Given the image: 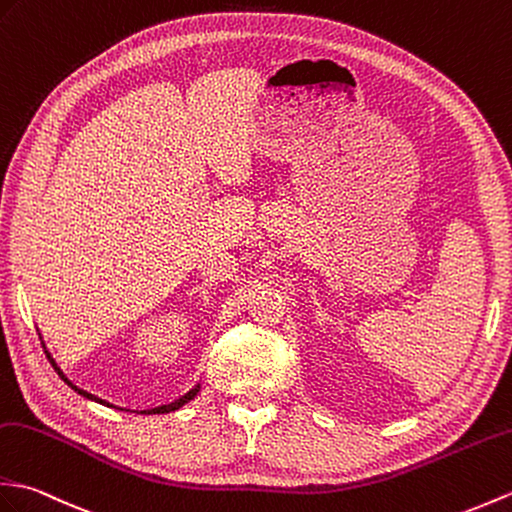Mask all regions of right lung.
I'll return each instance as SVG.
<instances>
[{
	"instance_id": "1",
	"label": "right lung",
	"mask_w": 512,
	"mask_h": 512,
	"mask_svg": "<svg viewBox=\"0 0 512 512\" xmlns=\"http://www.w3.org/2000/svg\"><path fill=\"white\" fill-rule=\"evenodd\" d=\"M50 362H52V366L56 368V373H58V375H61V377L65 379V382H67V386H71V388H74V390L78 392V395H82V397H87V399H93V401H98V403H104V406H109V403H106V401H102V399H98V397H93V395H91V392H85V390H80L78 386H74V384H71V382H69V379H67V377H65V375L61 373V368H58V366L54 364V360H52V358H50ZM198 388H200V386L192 388V390H189V392H187V395H183L181 399H176L174 403H168V406H161V408H152V410H146L144 414H165V412H174V410H178V408H181V406H185V403H187V401H192V399H194V397L198 395Z\"/></svg>"
}]
</instances>
